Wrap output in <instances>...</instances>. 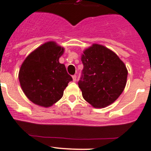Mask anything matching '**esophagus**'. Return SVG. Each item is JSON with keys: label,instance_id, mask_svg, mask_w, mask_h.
I'll list each match as a JSON object with an SVG mask.
<instances>
[{"label": "esophagus", "instance_id": "1", "mask_svg": "<svg viewBox=\"0 0 151 151\" xmlns=\"http://www.w3.org/2000/svg\"><path fill=\"white\" fill-rule=\"evenodd\" d=\"M72 78H73V81L75 82L76 80H77V76H76L75 74H74V75L72 76Z\"/></svg>", "mask_w": 151, "mask_h": 151}]
</instances>
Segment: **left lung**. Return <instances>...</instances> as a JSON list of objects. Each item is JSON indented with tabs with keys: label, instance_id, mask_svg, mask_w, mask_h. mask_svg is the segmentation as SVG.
Here are the masks:
<instances>
[{
	"label": "left lung",
	"instance_id": "obj_1",
	"mask_svg": "<svg viewBox=\"0 0 151 151\" xmlns=\"http://www.w3.org/2000/svg\"><path fill=\"white\" fill-rule=\"evenodd\" d=\"M78 82L83 97L94 108H105L123 91L128 70L119 57L108 48L93 44L84 51Z\"/></svg>",
	"mask_w": 151,
	"mask_h": 151
}]
</instances>
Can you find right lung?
<instances>
[{
    "label": "right lung",
    "mask_w": 151,
    "mask_h": 151,
    "mask_svg": "<svg viewBox=\"0 0 151 151\" xmlns=\"http://www.w3.org/2000/svg\"><path fill=\"white\" fill-rule=\"evenodd\" d=\"M63 48L48 42L30 54L19 71V81L26 96L32 102L50 107L62 98L72 77L59 58Z\"/></svg>",
    "instance_id": "add662e5"
}]
</instances>
